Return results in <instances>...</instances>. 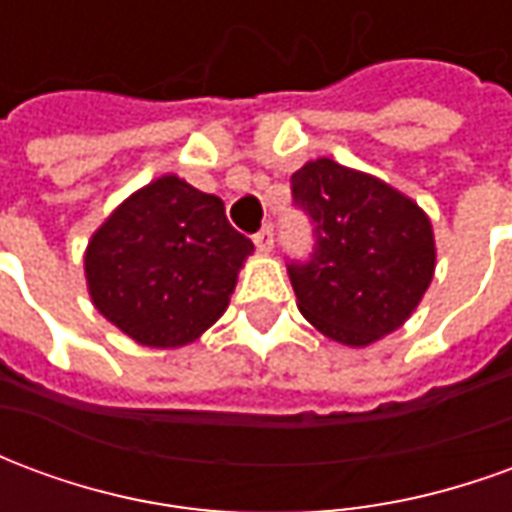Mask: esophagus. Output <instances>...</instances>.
<instances>
[{
    "mask_svg": "<svg viewBox=\"0 0 512 512\" xmlns=\"http://www.w3.org/2000/svg\"><path fill=\"white\" fill-rule=\"evenodd\" d=\"M255 246L257 252H263V255H268V252L274 249V227H271V224H266V227L255 235Z\"/></svg>",
    "mask_w": 512,
    "mask_h": 512,
    "instance_id": "obj_1",
    "label": "esophagus"
}]
</instances>
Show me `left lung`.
<instances>
[{
    "mask_svg": "<svg viewBox=\"0 0 512 512\" xmlns=\"http://www.w3.org/2000/svg\"><path fill=\"white\" fill-rule=\"evenodd\" d=\"M290 180L315 224L312 257L288 268L301 315L348 348L397 332L436 271L428 213L376 175L332 158L307 161Z\"/></svg>",
    "mask_w": 512,
    "mask_h": 512,
    "instance_id": "8db88e82",
    "label": "left lung"
}]
</instances>
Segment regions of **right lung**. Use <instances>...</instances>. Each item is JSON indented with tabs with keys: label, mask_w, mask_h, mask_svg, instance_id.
Segmentation results:
<instances>
[{
	"label": "right lung",
	"mask_w": 512,
	"mask_h": 512,
	"mask_svg": "<svg viewBox=\"0 0 512 512\" xmlns=\"http://www.w3.org/2000/svg\"><path fill=\"white\" fill-rule=\"evenodd\" d=\"M255 252L224 202L161 175L109 213L84 249L95 310L147 348H183L219 321Z\"/></svg>",
	"instance_id": "add662e5"
}]
</instances>
